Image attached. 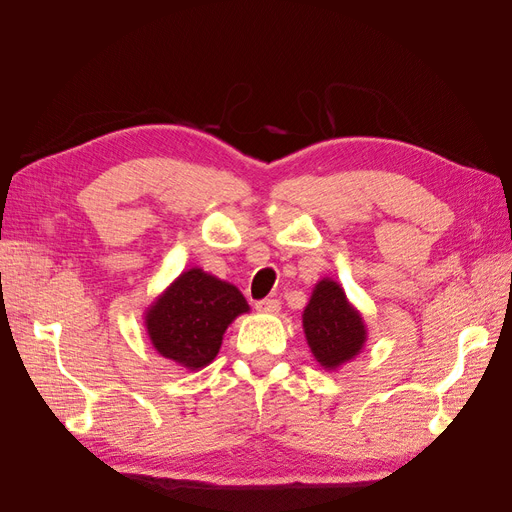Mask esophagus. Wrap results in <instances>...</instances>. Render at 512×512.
Masks as SVG:
<instances>
[{
	"instance_id": "obj_1",
	"label": "esophagus",
	"mask_w": 512,
	"mask_h": 512,
	"mask_svg": "<svg viewBox=\"0 0 512 512\" xmlns=\"http://www.w3.org/2000/svg\"><path fill=\"white\" fill-rule=\"evenodd\" d=\"M280 307L282 305L277 299H262V301L256 303V309L262 314H277V312H280Z\"/></svg>"
}]
</instances>
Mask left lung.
<instances>
[{
  "mask_svg": "<svg viewBox=\"0 0 512 512\" xmlns=\"http://www.w3.org/2000/svg\"><path fill=\"white\" fill-rule=\"evenodd\" d=\"M303 331L309 350L324 369H337L354 359L367 339L363 316L350 305L344 288L329 277L314 286L303 312Z\"/></svg>",
  "mask_w": 512,
  "mask_h": 512,
  "instance_id": "left-lung-1",
  "label": "left lung"
}]
</instances>
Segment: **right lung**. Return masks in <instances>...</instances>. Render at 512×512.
Returning a JSON list of instances; mask_svg holds the SVG:
<instances>
[{"label":"right lung","instance_id":"1","mask_svg":"<svg viewBox=\"0 0 512 512\" xmlns=\"http://www.w3.org/2000/svg\"><path fill=\"white\" fill-rule=\"evenodd\" d=\"M250 312L237 286L203 269L183 271L145 312L153 348L185 369H203L220 352L228 324Z\"/></svg>","mask_w":512,"mask_h":512}]
</instances>
